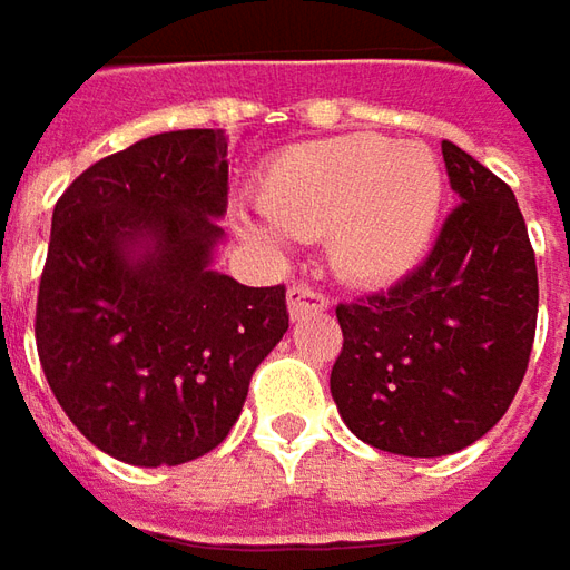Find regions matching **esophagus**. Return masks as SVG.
<instances>
[{"instance_id": "obj_1", "label": "esophagus", "mask_w": 570, "mask_h": 570, "mask_svg": "<svg viewBox=\"0 0 570 570\" xmlns=\"http://www.w3.org/2000/svg\"><path fill=\"white\" fill-rule=\"evenodd\" d=\"M320 309H328V297L316 288H309L304 282H297L288 288V313L292 320H301L307 313H320Z\"/></svg>"}]
</instances>
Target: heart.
I'll list each match as a JSON object with an SVG mask.
<instances>
[{"label":"heart","mask_w":570,"mask_h":570,"mask_svg":"<svg viewBox=\"0 0 570 570\" xmlns=\"http://www.w3.org/2000/svg\"><path fill=\"white\" fill-rule=\"evenodd\" d=\"M257 204L282 233L323 238L337 276L382 285L410 273L431 245L443 204V173L434 151L384 136H341L297 145L266 164ZM238 233L263 247L282 235L254 219Z\"/></svg>","instance_id":"b5f03b06"}]
</instances>
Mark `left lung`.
I'll return each mask as SVG.
<instances>
[{
    "instance_id": "8db88e82",
    "label": "left lung",
    "mask_w": 570,
    "mask_h": 570,
    "mask_svg": "<svg viewBox=\"0 0 570 570\" xmlns=\"http://www.w3.org/2000/svg\"><path fill=\"white\" fill-rule=\"evenodd\" d=\"M441 151L462 204L425 261L335 309L337 412L397 456H450L484 438L515 400L537 332V261L512 188L459 145Z\"/></svg>"
}]
</instances>
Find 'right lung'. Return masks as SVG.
Wrapping results in <instances>:
<instances>
[{
  "label": "right lung",
  "instance_id": "obj_1",
  "mask_svg": "<svg viewBox=\"0 0 570 570\" xmlns=\"http://www.w3.org/2000/svg\"><path fill=\"white\" fill-rule=\"evenodd\" d=\"M226 148L223 129L158 132L96 160L55 204L39 363L82 438L129 465H183L226 441L288 332L285 285L210 269Z\"/></svg>",
  "mask_w": 570,
  "mask_h": 570
}]
</instances>
